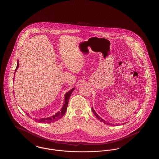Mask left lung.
I'll list each match as a JSON object with an SVG mask.
<instances>
[{
    "label": "left lung",
    "mask_w": 159,
    "mask_h": 159,
    "mask_svg": "<svg viewBox=\"0 0 159 159\" xmlns=\"http://www.w3.org/2000/svg\"><path fill=\"white\" fill-rule=\"evenodd\" d=\"M92 112L93 113V114H95V116L99 120H100L101 121H102L103 123H104L105 124H107V125H114V124H110V123H107V122H106V121L104 120H103L102 118H101L97 114V113L95 111V110H93V108L92 107Z\"/></svg>",
    "instance_id": "1"
}]
</instances>
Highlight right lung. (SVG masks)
<instances>
[{
    "label": "right lung",
    "instance_id": "obj_1",
    "mask_svg": "<svg viewBox=\"0 0 159 159\" xmlns=\"http://www.w3.org/2000/svg\"><path fill=\"white\" fill-rule=\"evenodd\" d=\"M19 66V63H18V60H17V66L15 68V72L16 70H17V68H18ZM75 90V88H73L71 90L68 92L67 93H66L65 95V98H64V106L62 107V109L60 111L58 112L57 113L55 114V115L52 116V117H48V118H46V119H35V121L37 122H40V123H50L53 121H57L58 120H59L61 119L64 114L66 113V111H67V108L68 107V100L69 98L73 92V91Z\"/></svg>",
    "mask_w": 159,
    "mask_h": 159
}]
</instances>
